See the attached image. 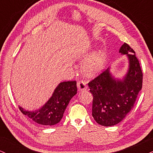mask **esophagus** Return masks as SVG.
Masks as SVG:
<instances>
[{"instance_id": "1", "label": "esophagus", "mask_w": 153, "mask_h": 153, "mask_svg": "<svg viewBox=\"0 0 153 153\" xmlns=\"http://www.w3.org/2000/svg\"><path fill=\"white\" fill-rule=\"evenodd\" d=\"M77 87H78V89L79 91H84V90H86V89H87V84H86V82H83V81H82V82H77Z\"/></svg>"}]
</instances>
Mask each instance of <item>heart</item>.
<instances>
[{"instance_id": "1", "label": "heart", "mask_w": 153, "mask_h": 153, "mask_svg": "<svg viewBox=\"0 0 153 153\" xmlns=\"http://www.w3.org/2000/svg\"><path fill=\"white\" fill-rule=\"evenodd\" d=\"M89 54V53H84L82 57L86 58ZM105 62L106 53L105 51L102 50L94 51L84 62L82 66V73L88 78L97 76L103 70Z\"/></svg>"}]
</instances>
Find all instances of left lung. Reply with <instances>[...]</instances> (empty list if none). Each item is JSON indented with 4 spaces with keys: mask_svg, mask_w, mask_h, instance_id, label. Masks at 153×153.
Returning a JSON list of instances; mask_svg holds the SVG:
<instances>
[{
    "mask_svg": "<svg viewBox=\"0 0 153 153\" xmlns=\"http://www.w3.org/2000/svg\"><path fill=\"white\" fill-rule=\"evenodd\" d=\"M126 55L128 67L117 78L109 67L88 84L93 95L92 116L99 125L110 127L120 123L133 108L143 85V73L134 50L124 43L119 50Z\"/></svg>",
    "mask_w": 153,
    "mask_h": 153,
    "instance_id": "left-lung-1",
    "label": "left lung"
}]
</instances>
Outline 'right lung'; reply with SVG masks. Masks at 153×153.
<instances>
[{
	"mask_svg": "<svg viewBox=\"0 0 153 153\" xmlns=\"http://www.w3.org/2000/svg\"><path fill=\"white\" fill-rule=\"evenodd\" d=\"M76 82H63L55 88L53 94L42 107L28 111L19 106L21 112L39 125L51 126L62 119L70 100L76 94Z\"/></svg>",
	"mask_w": 153,
	"mask_h": 153,
	"instance_id": "1",
	"label": "right lung"
}]
</instances>
